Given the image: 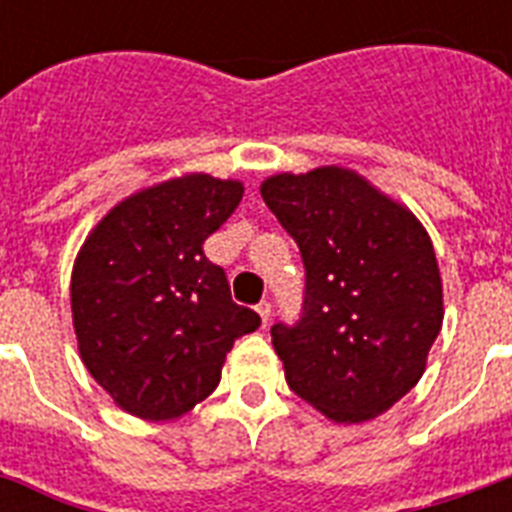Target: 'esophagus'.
Returning <instances> with one entry per match:
<instances>
[{
  "label": "esophagus",
  "mask_w": 512,
  "mask_h": 512,
  "mask_svg": "<svg viewBox=\"0 0 512 512\" xmlns=\"http://www.w3.org/2000/svg\"><path fill=\"white\" fill-rule=\"evenodd\" d=\"M257 313H260V319H263V324H268V321H271V303H268V300H263V303H257Z\"/></svg>",
  "instance_id": "1"
}]
</instances>
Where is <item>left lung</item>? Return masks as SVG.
Wrapping results in <instances>:
<instances>
[{
  "mask_svg": "<svg viewBox=\"0 0 512 512\" xmlns=\"http://www.w3.org/2000/svg\"><path fill=\"white\" fill-rule=\"evenodd\" d=\"M260 193L305 265L303 316L271 327L289 388L345 425L388 412L420 382L444 321L428 231L345 167L281 172Z\"/></svg>",
  "mask_w": 512,
  "mask_h": 512,
  "instance_id": "1",
  "label": "left lung"
}]
</instances>
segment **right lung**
I'll use <instances>...</instances> for the list:
<instances>
[{"label":"right lung","instance_id":"1","mask_svg":"<svg viewBox=\"0 0 512 512\" xmlns=\"http://www.w3.org/2000/svg\"><path fill=\"white\" fill-rule=\"evenodd\" d=\"M244 196L193 172L132 193L84 239L71 313L87 372L140 420H177L217 388L225 353L260 316L231 300L204 241Z\"/></svg>","mask_w":512,"mask_h":512}]
</instances>
